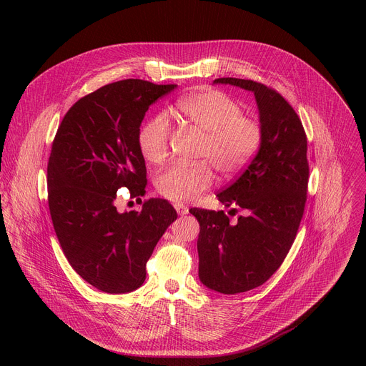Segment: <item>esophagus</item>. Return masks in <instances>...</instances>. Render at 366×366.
Segmentation results:
<instances>
[{"mask_svg": "<svg viewBox=\"0 0 366 366\" xmlns=\"http://www.w3.org/2000/svg\"><path fill=\"white\" fill-rule=\"evenodd\" d=\"M174 207H176V210H177V213L179 214H186L187 212H189V209H187V206H184V204H180V203H177V204H174Z\"/></svg>", "mask_w": 366, "mask_h": 366, "instance_id": "esophagus-1", "label": "esophagus"}]
</instances>
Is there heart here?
I'll list each match as a JSON object with an SVG mask.
<instances>
[{
    "mask_svg": "<svg viewBox=\"0 0 366 366\" xmlns=\"http://www.w3.org/2000/svg\"><path fill=\"white\" fill-rule=\"evenodd\" d=\"M176 112L184 125L203 134L199 157L209 161L222 176L231 177L242 172L259 149V121L242 115L241 105L221 91L204 89L187 95L176 104ZM169 139L167 117L159 114L149 119L138 134L142 157L150 163L164 162L169 156ZM208 164L170 166L157 176L159 193L180 204L194 200L213 183L214 174Z\"/></svg>",
    "mask_w": 366,
    "mask_h": 366,
    "instance_id": "b5f03b06",
    "label": "heart"
}]
</instances>
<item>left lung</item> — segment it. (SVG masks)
<instances>
[{"label":"left lung","instance_id":"obj_1","mask_svg":"<svg viewBox=\"0 0 366 366\" xmlns=\"http://www.w3.org/2000/svg\"><path fill=\"white\" fill-rule=\"evenodd\" d=\"M254 94L262 141L242 174L217 199L244 214L229 224L224 210L193 207L200 225L199 278L222 295H237L264 284L293 245L307 199V138L303 124L274 89L247 79L219 78ZM235 210V209H232Z\"/></svg>","mask_w":366,"mask_h":366}]
</instances>
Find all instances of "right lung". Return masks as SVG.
Returning <instances> with one entry per match:
<instances>
[{"label": "right lung", "mask_w": 366, "mask_h": 366, "mask_svg": "<svg viewBox=\"0 0 366 366\" xmlns=\"http://www.w3.org/2000/svg\"><path fill=\"white\" fill-rule=\"evenodd\" d=\"M176 88L141 79L105 85L73 105L56 132L47 164L53 228L71 268L104 293L142 285L145 264L177 219L167 200L150 199L138 212L115 204L121 187L145 194L139 127L150 105Z\"/></svg>", "instance_id": "right-lung-1"}]
</instances>
